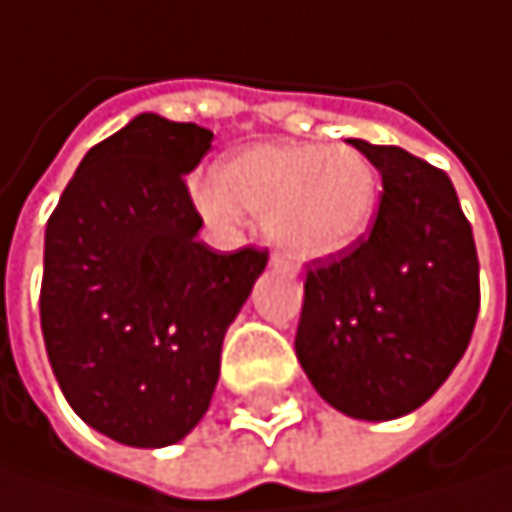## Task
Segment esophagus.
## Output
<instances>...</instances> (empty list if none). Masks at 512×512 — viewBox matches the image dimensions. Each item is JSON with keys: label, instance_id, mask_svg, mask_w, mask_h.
Returning a JSON list of instances; mask_svg holds the SVG:
<instances>
[{"label": "esophagus", "instance_id": "esophagus-1", "mask_svg": "<svg viewBox=\"0 0 512 512\" xmlns=\"http://www.w3.org/2000/svg\"><path fill=\"white\" fill-rule=\"evenodd\" d=\"M281 263H284V260H281V257H278V255H272V266H281Z\"/></svg>", "mask_w": 512, "mask_h": 512}]
</instances>
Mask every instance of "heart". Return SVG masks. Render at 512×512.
Returning <instances> with one entry per match:
<instances>
[{
    "label": "heart",
    "mask_w": 512,
    "mask_h": 512,
    "mask_svg": "<svg viewBox=\"0 0 512 512\" xmlns=\"http://www.w3.org/2000/svg\"><path fill=\"white\" fill-rule=\"evenodd\" d=\"M196 199L219 222L269 225L296 255H334L372 225L378 175L354 149L260 146L222 163Z\"/></svg>",
    "instance_id": "obj_1"
}]
</instances>
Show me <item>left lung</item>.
I'll return each mask as SVG.
<instances>
[{"label": "left lung", "mask_w": 512, "mask_h": 512, "mask_svg": "<svg viewBox=\"0 0 512 512\" xmlns=\"http://www.w3.org/2000/svg\"><path fill=\"white\" fill-rule=\"evenodd\" d=\"M349 143L378 166L384 193L369 234L304 263L296 354L331 407L384 422L425 404L463 357L481 307L478 252L442 169Z\"/></svg>", "instance_id": "8db88e82"}]
</instances>
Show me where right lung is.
<instances>
[{"instance_id":"obj_1","label":"right lung","mask_w":512,"mask_h":512,"mask_svg":"<svg viewBox=\"0 0 512 512\" xmlns=\"http://www.w3.org/2000/svg\"><path fill=\"white\" fill-rule=\"evenodd\" d=\"M213 131L140 114L78 163L46 222L40 328L70 407L99 434L187 437L219 381L228 325L269 252H216L184 175Z\"/></svg>"}]
</instances>
